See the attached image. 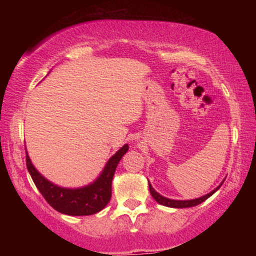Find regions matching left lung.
Segmentation results:
<instances>
[{
    "label": "left lung",
    "mask_w": 256,
    "mask_h": 256,
    "mask_svg": "<svg viewBox=\"0 0 256 256\" xmlns=\"http://www.w3.org/2000/svg\"><path fill=\"white\" fill-rule=\"evenodd\" d=\"M222 183H224V180H222V184H220L219 186H216V189L213 190V192L207 194V195L202 196V198H194V200H185V201H182V200H171V198H164V196H161L160 194L156 192L154 189H152L150 183H149V190H150L152 196L154 198V200L158 202V204L166 206V207H172V208H188V207H194V206H198L200 204H202V202L206 201V200H207L208 198H210V196H212L213 194L216 192L220 186H222Z\"/></svg>",
    "instance_id": "1"
}]
</instances>
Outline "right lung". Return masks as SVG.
Masks as SVG:
<instances>
[{"label":"right lung","instance_id":"right-lung-1","mask_svg":"<svg viewBox=\"0 0 256 256\" xmlns=\"http://www.w3.org/2000/svg\"><path fill=\"white\" fill-rule=\"evenodd\" d=\"M128 150V146H122L108 160L104 171L95 182L77 189L58 186L56 184L44 178L32 165L28 152H26V166L37 189L54 210L67 216H91L104 210L110 202L114 173L119 161Z\"/></svg>","mask_w":256,"mask_h":256}]
</instances>
